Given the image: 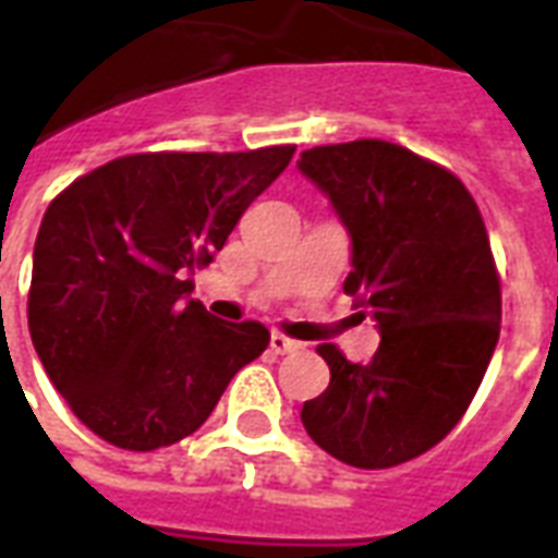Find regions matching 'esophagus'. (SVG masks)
Here are the masks:
<instances>
[{
  "label": "esophagus",
  "mask_w": 558,
  "mask_h": 558,
  "mask_svg": "<svg viewBox=\"0 0 558 558\" xmlns=\"http://www.w3.org/2000/svg\"><path fill=\"white\" fill-rule=\"evenodd\" d=\"M269 348H271V354H295L298 348H301V342H295V339H287L283 333H271L269 339Z\"/></svg>",
  "instance_id": "esophagus-1"
}]
</instances>
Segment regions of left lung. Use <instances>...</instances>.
<instances>
[{"instance_id":"left-lung-1","label":"left lung","mask_w":558,"mask_h":558,"mask_svg":"<svg viewBox=\"0 0 558 558\" xmlns=\"http://www.w3.org/2000/svg\"><path fill=\"white\" fill-rule=\"evenodd\" d=\"M298 172L348 231L345 292L380 333L368 365L316 348L330 386L304 401L301 424L339 462L401 465L457 427L495 354L500 280L486 225L457 175L395 143L307 148Z\"/></svg>"}]
</instances>
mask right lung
I'll return each mask as SVG.
<instances>
[{"label":"right lung","mask_w":558,"mask_h":558,"mask_svg":"<svg viewBox=\"0 0 558 558\" xmlns=\"http://www.w3.org/2000/svg\"><path fill=\"white\" fill-rule=\"evenodd\" d=\"M292 155L295 146L119 157L49 204L28 330L54 389L96 436L125 450L175 445L266 351L260 322H222L190 292L193 271Z\"/></svg>","instance_id":"right-lung-1"}]
</instances>
